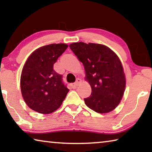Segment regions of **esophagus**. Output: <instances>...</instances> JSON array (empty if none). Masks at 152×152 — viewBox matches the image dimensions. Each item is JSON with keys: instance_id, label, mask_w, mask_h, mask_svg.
Listing matches in <instances>:
<instances>
[{"instance_id": "1", "label": "esophagus", "mask_w": 152, "mask_h": 152, "mask_svg": "<svg viewBox=\"0 0 152 152\" xmlns=\"http://www.w3.org/2000/svg\"><path fill=\"white\" fill-rule=\"evenodd\" d=\"M81 82H82V80L80 78H77L76 79V82H74V85L75 86H78L81 83Z\"/></svg>"}]
</instances>
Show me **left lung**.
<instances>
[{"instance_id": "1", "label": "left lung", "mask_w": 152, "mask_h": 152, "mask_svg": "<svg viewBox=\"0 0 152 152\" xmlns=\"http://www.w3.org/2000/svg\"><path fill=\"white\" fill-rule=\"evenodd\" d=\"M70 48L83 64L86 80L91 86V96L84 99L90 109L99 113L114 110L125 89V76L121 62L114 51L98 43H73Z\"/></svg>"}]
</instances>
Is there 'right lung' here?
Here are the masks:
<instances>
[{
	"label": "right lung",
	"instance_id": "1",
	"mask_svg": "<svg viewBox=\"0 0 152 152\" xmlns=\"http://www.w3.org/2000/svg\"><path fill=\"white\" fill-rule=\"evenodd\" d=\"M68 47L64 43L43 46L33 51L25 62L20 90L25 103L35 111L42 114L54 112L69 92L62 76L53 70V64Z\"/></svg>",
	"mask_w": 152,
	"mask_h": 152
}]
</instances>
